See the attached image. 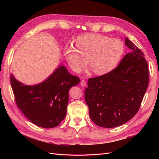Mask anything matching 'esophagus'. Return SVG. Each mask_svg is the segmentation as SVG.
Wrapping results in <instances>:
<instances>
[{"label":"esophagus","mask_w":159,"mask_h":159,"mask_svg":"<svg viewBox=\"0 0 159 159\" xmlns=\"http://www.w3.org/2000/svg\"><path fill=\"white\" fill-rule=\"evenodd\" d=\"M80 85H81V87H85V86L86 85V81H85V80H81V82H80Z\"/></svg>","instance_id":"esophagus-1"}]
</instances>
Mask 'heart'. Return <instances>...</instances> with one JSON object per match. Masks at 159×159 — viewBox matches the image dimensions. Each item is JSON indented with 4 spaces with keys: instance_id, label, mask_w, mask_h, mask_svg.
<instances>
[{
    "instance_id": "b5f03b06",
    "label": "heart",
    "mask_w": 159,
    "mask_h": 159,
    "mask_svg": "<svg viewBox=\"0 0 159 159\" xmlns=\"http://www.w3.org/2000/svg\"><path fill=\"white\" fill-rule=\"evenodd\" d=\"M74 46H66L64 55L72 70L79 73L88 63L97 75L113 70L124 52L123 42L99 34H87L76 38Z\"/></svg>"
}]
</instances>
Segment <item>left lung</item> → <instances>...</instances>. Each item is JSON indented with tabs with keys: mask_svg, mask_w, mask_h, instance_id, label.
I'll list each match as a JSON object with an SVG mask.
<instances>
[{
	"mask_svg": "<svg viewBox=\"0 0 159 159\" xmlns=\"http://www.w3.org/2000/svg\"><path fill=\"white\" fill-rule=\"evenodd\" d=\"M131 50L109 73L89 78L85 99L89 117L95 124L113 128L127 123L136 115L148 85V69L144 54L129 40Z\"/></svg>",
	"mask_w": 159,
	"mask_h": 159,
	"instance_id": "1",
	"label": "left lung"
}]
</instances>
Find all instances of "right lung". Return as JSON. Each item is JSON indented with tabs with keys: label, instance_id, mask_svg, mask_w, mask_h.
I'll return each instance as SVG.
<instances>
[{
	"label": "right lung",
	"instance_id": "right-lung-1",
	"mask_svg": "<svg viewBox=\"0 0 159 159\" xmlns=\"http://www.w3.org/2000/svg\"><path fill=\"white\" fill-rule=\"evenodd\" d=\"M80 81L60 65L42 83L33 85L23 84L14 75L11 84L18 107L36 125L53 128L65 118L69 101L68 91Z\"/></svg>",
	"mask_w": 159,
	"mask_h": 159
}]
</instances>
